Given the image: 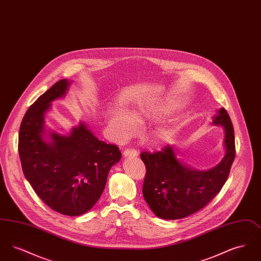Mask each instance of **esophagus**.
<instances>
[{
	"mask_svg": "<svg viewBox=\"0 0 261 261\" xmlns=\"http://www.w3.org/2000/svg\"><path fill=\"white\" fill-rule=\"evenodd\" d=\"M123 155L126 156V158L127 156H129V158H137L139 155V153H138L136 149H125L124 151H123Z\"/></svg>",
	"mask_w": 261,
	"mask_h": 261,
	"instance_id": "obj_1",
	"label": "esophagus"
}]
</instances>
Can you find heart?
Listing matches in <instances>:
<instances>
[{
	"label": "heart",
	"instance_id": "obj_1",
	"mask_svg": "<svg viewBox=\"0 0 261 261\" xmlns=\"http://www.w3.org/2000/svg\"><path fill=\"white\" fill-rule=\"evenodd\" d=\"M161 110L162 109L138 107L137 109L130 112V115L137 121H143L145 119H150L152 117H155L158 114L161 113ZM131 117L125 112L120 111H113L111 112L109 118V127L112 134L118 139H125L132 136L135 133V125ZM168 137L169 131L164 127H161L153 132L151 136V142L154 145H161L167 140Z\"/></svg>",
	"mask_w": 261,
	"mask_h": 261
}]
</instances>
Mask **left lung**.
I'll list each match as a JSON object with an SVG mask.
<instances>
[{
  "label": "left lung",
  "mask_w": 261,
  "mask_h": 261,
  "mask_svg": "<svg viewBox=\"0 0 261 261\" xmlns=\"http://www.w3.org/2000/svg\"><path fill=\"white\" fill-rule=\"evenodd\" d=\"M213 124L224 128L223 160L215 167L199 171L177 158L170 145L161 151H143L141 159L147 173L143 185L144 199L152 212L162 219H181L203 208L222 189L235 160V136L230 116L220 109Z\"/></svg>",
  "instance_id": "1"
}]
</instances>
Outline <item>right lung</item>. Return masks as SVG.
Segmentation results:
<instances>
[{
  "instance_id": "obj_1",
  "label": "right lung",
  "mask_w": 261,
  "mask_h": 261,
  "mask_svg": "<svg viewBox=\"0 0 261 261\" xmlns=\"http://www.w3.org/2000/svg\"><path fill=\"white\" fill-rule=\"evenodd\" d=\"M70 82L62 79L41 95L21 121L18 153L25 178L38 197L59 213L78 216L99 200L112 165L120 161L115 145L107 144L83 122L68 136L50 131L46 139L45 112L63 97Z\"/></svg>"
}]
</instances>
